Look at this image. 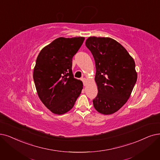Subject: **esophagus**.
Masks as SVG:
<instances>
[{
  "label": "esophagus",
  "mask_w": 160,
  "mask_h": 160,
  "mask_svg": "<svg viewBox=\"0 0 160 160\" xmlns=\"http://www.w3.org/2000/svg\"><path fill=\"white\" fill-rule=\"evenodd\" d=\"M82 82H83V85H86V84H87V79L86 78H82Z\"/></svg>",
  "instance_id": "obj_1"
}]
</instances>
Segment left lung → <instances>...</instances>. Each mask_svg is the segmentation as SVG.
<instances>
[{"mask_svg":"<svg viewBox=\"0 0 160 160\" xmlns=\"http://www.w3.org/2000/svg\"><path fill=\"white\" fill-rule=\"evenodd\" d=\"M85 44L95 61L98 94L92 100L94 107L102 114H112L126 103L136 83L135 61L111 38L91 37Z\"/></svg>","mask_w":160,"mask_h":160,"instance_id":"1","label":"left lung"}]
</instances>
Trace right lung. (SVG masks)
<instances>
[{"label":"right lung","mask_w":160,"mask_h":160,"mask_svg":"<svg viewBox=\"0 0 160 160\" xmlns=\"http://www.w3.org/2000/svg\"><path fill=\"white\" fill-rule=\"evenodd\" d=\"M84 37H59L44 47L37 56L33 79L39 97L48 109L63 114L73 107L82 89L74 78L72 58Z\"/></svg>","instance_id":"add662e5"}]
</instances>
